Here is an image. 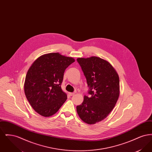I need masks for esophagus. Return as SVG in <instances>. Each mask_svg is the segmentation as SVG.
Returning a JSON list of instances; mask_svg holds the SVG:
<instances>
[{"label":"esophagus","instance_id":"34e87169","mask_svg":"<svg viewBox=\"0 0 152 152\" xmlns=\"http://www.w3.org/2000/svg\"><path fill=\"white\" fill-rule=\"evenodd\" d=\"M69 96H72L75 94V93H74V92H69Z\"/></svg>","mask_w":152,"mask_h":152}]
</instances>
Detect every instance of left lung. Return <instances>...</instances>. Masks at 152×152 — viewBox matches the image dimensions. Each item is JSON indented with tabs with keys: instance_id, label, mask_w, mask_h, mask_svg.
<instances>
[{
	"instance_id": "left-lung-1",
	"label": "left lung",
	"mask_w": 152,
	"mask_h": 152,
	"mask_svg": "<svg viewBox=\"0 0 152 152\" xmlns=\"http://www.w3.org/2000/svg\"><path fill=\"white\" fill-rule=\"evenodd\" d=\"M77 61L86 77L89 96H84L76 110L84 123L92 125L105 119L114 108L120 95L119 76L103 58L91 56L77 58Z\"/></svg>"
}]
</instances>
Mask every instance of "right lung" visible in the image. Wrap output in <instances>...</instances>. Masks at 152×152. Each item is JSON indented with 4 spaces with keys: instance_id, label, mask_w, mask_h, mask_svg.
<instances>
[{
    "instance_id": "add662e5",
    "label": "right lung",
    "mask_w": 152,
    "mask_h": 152,
    "mask_svg": "<svg viewBox=\"0 0 152 152\" xmlns=\"http://www.w3.org/2000/svg\"><path fill=\"white\" fill-rule=\"evenodd\" d=\"M75 58L58 52L44 54L37 58L27 73L24 90L30 105L43 117L55 114L67 99L61 89L65 69Z\"/></svg>"
}]
</instances>
